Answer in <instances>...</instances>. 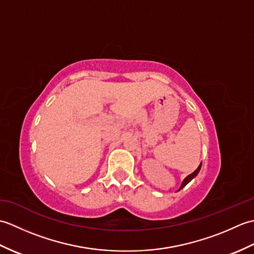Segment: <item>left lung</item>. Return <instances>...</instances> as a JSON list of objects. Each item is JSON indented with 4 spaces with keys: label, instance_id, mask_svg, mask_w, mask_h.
Segmentation results:
<instances>
[{
    "label": "left lung",
    "instance_id": "1",
    "mask_svg": "<svg viewBox=\"0 0 254 254\" xmlns=\"http://www.w3.org/2000/svg\"><path fill=\"white\" fill-rule=\"evenodd\" d=\"M201 167H202V164H199V166L197 167V169H196L195 171H194V172H192V174H191V175H189V176H188V177L186 178V179L182 181V185H181V187L179 188V190H178V191H180L182 188H185V187H186V186L188 185V183H189V182H190V181H191V180L193 179V178H195V177L197 176V174H198V171H199V169H201Z\"/></svg>",
    "mask_w": 254,
    "mask_h": 254
}]
</instances>
